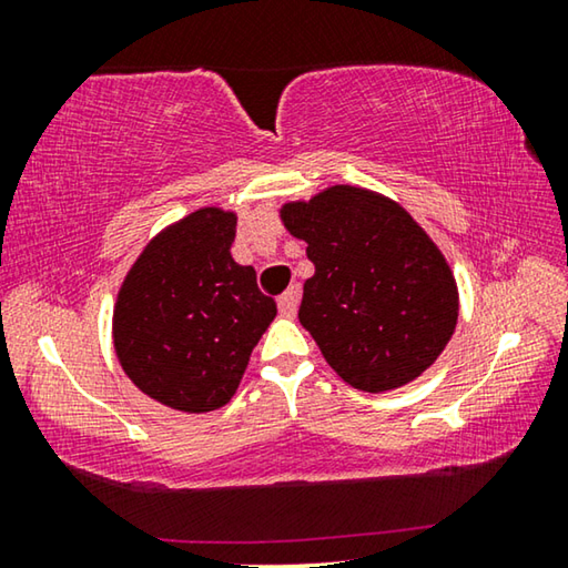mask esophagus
I'll return each mask as SVG.
<instances>
[{"mask_svg": "<svg viewBox=\"0 0 568 568\" xmlns=\"http://www.w3.org/2000/svg\"><path fill=\"white\" fill-rule=\"evenodd\" d=\"M297 301H301V291H297V285L287 287V291L281 297H277V307H281L283 318H295Z\"/></svg>", "mask_w": 568, "mask_h": 568, "instance_id": "obj_1", "label": "esophagus"}]
</instances>
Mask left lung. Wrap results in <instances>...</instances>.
Wrapping results in <instances>:
<instances>
[{
  "label": "left lung",
  "instance_id": "8db88e82",
  "mask_svg": "<svg viewBox=\"0 0 568 568\" xmlns=\"http://www.w3.org/2000/svg\"><path fill=\"white\" fill-rule=\"evenodd\" d=\"M281 220L315 265L297 318L348 386L393 390L436 363L456 331L458 285L406 207L358 185H331L285 203Z\"/></svg>",
  "mask_w": 568,
  "mask_h": 568
}]
</instances>
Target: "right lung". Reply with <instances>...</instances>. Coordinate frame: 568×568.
<instances>
[{
	"label": "right lung",
	"mask_w": 568,
	"mask_h": 568,
	"mask_svg": "<svg viewBox=\"0 0 568 568\" xmlns=\"http://www.w3.org/2000/svg\"><path fill=\"white\" fill-rule=\"evenodd\" d=\"M237 215L200 207L150 240L112 311L122 371L145 396L182 413L223 408L277 315L255 271L230 255Z\"/></svg>",
	"instance_id": "right-lung-1"
}]
</instances>
